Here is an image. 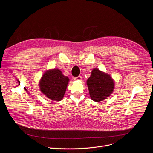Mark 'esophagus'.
I'll return each mask as SVG.
<instances>
[{"mask_svg":"<svg viewBox=\"0 0 153 153\" xmlns=\"http://www.w3.org/2000/svg\"><path fill=\"white\" fill-rule=\"evenodd\" d=\"M82 79V76H79L77 77H74V80H80Z\"/></svg>","mask_w":153,"mask_h":153,"instance_id":"obj_1","label":"esophagus"}]
</instances>
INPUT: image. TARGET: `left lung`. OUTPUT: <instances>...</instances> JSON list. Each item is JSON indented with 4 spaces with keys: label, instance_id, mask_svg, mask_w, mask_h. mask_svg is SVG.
Wrapping results in <instances>:
<instances>
[{
    "label": "left lung",
    "instance_id": "left-lung-1",
    "mask_svg": "<svg viewBox=\"0 0 153 153\" xmlns=\"http://www.w3.org/2000/svg\"><path fill=\"white\" fill-rule=\"evenodd\" d=\"M87 85L91 99L99 102L110 96L113 91L114 84L110 76L95 68L87 80Z\"/></svg>",
    "mask_w": 153,
    "mask_h": 153
}]
</instances>
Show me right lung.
<instances>
[{"mask_svg": "<svg viewBox=\"0 0 153 153\" xmlns=\"http://www.w3.org/2000/svg\"><path fill=\"white\" fill-rule=\"evenodd\" d=\"M69 81L68 77L62 74L58 69L47 71L40 81V91L51 100L62 99Z\"/></svg>", "mask_w": 153, "mask_h": 153, "instance_id": "1", "label": "right lung"}]
</instances>
